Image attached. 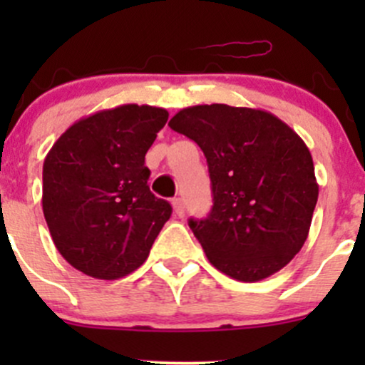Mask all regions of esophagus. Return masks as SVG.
I'll use <instances>...</instances> for the list:
<instances>
[{
    "label": "esophagus",
    "mask_w": 365,
    "mask_h": 365,
    "mask_svg": "<svg viewBox=\"0 0 365 365\" xmlns=\"http://www.w3.org/2000/svg\"><path fill=\"white\" fill-rule=\"evenodd\" d=\"M173 210H175V213L178 217L183 215V201H182V197H175V200H173Z\"/></svg>",
    "instance_id": "34e87169"
}]
</instances>
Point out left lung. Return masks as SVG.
Masks as SVG:
<instances>
[{
    "label": "left lung",
    "instance_id": "1",
    "mask_svg": "<svg viewBox=\"0 0 365 365\" xmlns=\"http://www.w3.org/2000/svg\"><path fill=\"white\" fill-rule=\"evenodd\" d=\"M169 127L196 141L208 162L213 206L189 226L210 263L244 282L284 268L307 240L318 201L300 135L272 113L226 104L185 108Z\"/></svg>",
    "mask_w": 365,
    "mask_h": 365
}]
</instances>
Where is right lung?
<instances>
[{
    "label": "right lung",
    "instance_id": "obj_1",
    "mask_svg": "<svg viewBox=\"0 0 365 365\" xmlns=\"http://www.w3.org/2000/svg\"><path fill=\"white\" fill-rule=\"evenodd\" d=\"M169 113L125 104L76 121L43 160L42 208L61 256L114 281L141 267L171 217L152 194L145 155Z\"/></svg>",
    "mask_w": 365,
    "mask_h": 365
}]
</instances>
